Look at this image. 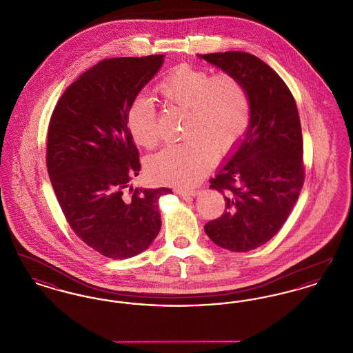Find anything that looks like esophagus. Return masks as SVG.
<instances>
[{
	"label": "esophagus",
	"mask_w": 353,
	"mask_h": 353,
	"mask_svg": "<svg viewBox=\"0 0 353 353\" xmlns=\"http://www.w3.org/2000/svg\"><path fill=\"white\" fill-rule=\"evenodd\" d=\"M177 194H180V196H183V197H186V196H190V197H194L199 192L197 190H194V189H189V190H186V189H176L174 190Z\"/></svg>",
	"instance_id": "esophagus-1"
}]
</instances>
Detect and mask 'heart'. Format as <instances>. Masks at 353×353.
<instances>
[{"label": "heart", "mask_w": 353, "mask_h": 353, "mask_svg": "<svg viewBox=\"0 0 353 353\" xmlns=\"http://www.w3.org/2000/svg\"><path fill=\"white\" fill-rule=\"evenodd\" d=\"M170 108L185 111L183 143L170 144L148 161L152 180L190 186L213 167L217 152L228 154L245 137L252 121L249 92L230 72L180 65L157 85ZM134 143L153 150L161 141L159 114L148 98L136 97L127 112Z\"/></svg>", "instance_id": "heart-1"}]
</instances>
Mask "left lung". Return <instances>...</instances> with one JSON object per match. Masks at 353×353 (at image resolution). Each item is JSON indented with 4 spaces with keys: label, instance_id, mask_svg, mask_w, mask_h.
I'll return each instance as SVG.
<instances>
[{
    "label": "left lung",
    "instance_id": "obj_1",
    "mask_svg": "<svg viewBox=\"0 0 353 353\" xmlns=\"http://www.w3.org/2000/svg\"><path fill=\"white\" fill-rule=\"evenodd\" d=\"M200 57L239 78L252 105L245 139L210 180L226 202L205 232L219 248L250 252L281 230L299 199L305 174L299 112L283 79L258 57L245 51Z\"/></svg>",
    "mask_w": 353,
    "mask_h": 353
}]
</instances>
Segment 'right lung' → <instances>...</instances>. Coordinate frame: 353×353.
I'll list each match as a JSON object with an SVG mask.
<instances>
[{"label":"right lung","mask_w":353,"mask_h":353,"mask_svg":"<svg viewBox=\"0 0 353 353\" xmlns=\"http://www.w3.org/2000/svg\"><path fill=\"white\" fill-rule=\"evenodd\" d=\"M163 62L164 55L103 59L68 85L51 115L54 193L72 232L107 258L144 252L161 229L159 199L172 193L130 186L140 160L127 112Z\"/></svg>","instance_id":"add662e5"}]
</instances>
